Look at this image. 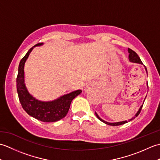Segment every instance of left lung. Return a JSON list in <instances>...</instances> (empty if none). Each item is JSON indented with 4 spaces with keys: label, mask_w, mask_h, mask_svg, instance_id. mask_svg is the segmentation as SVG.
<instances>
[{
    "label": "left lung",
    "mask_w": 160,
    "mask_h": 160,
    "mask_svg": "<svg viewBox=\"0 0 160 160\" xmlns=\"http://www.w3.org/2000/svg\"><path fill=\"white\" fill-rule=\"evenodd\" d=\"M128 53H129L128 58H129V60H130V62H135V63H138V64H143V63H142V60H140V57L138 56V54H137L136 53H135V52H134V51H132V49L128 48ZM145 69H146V71H147V68L145 67ZM147 86H148V83H147ZM144 100H145V99H144ZM142 107H143V104H142V106L140 107V108H139L138 111L137 112V113L135 114V116H134L133 118H132L131 119H130V120H128V122L133 120L134 118H135V117H137L138 115L140 113V111H141V110H142ZM96 115L97 118H98V119H99V120H100V121L104 122V123H105V124H108V125H111V126H119V125L124 124L127 123V121H122V122H114V123H111V122H106V121H104V120H102V119H101L99 116H98V115L96 113Z\"/></svg>",
    "instance_id": "1"
}]
</instances>
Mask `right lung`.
<instances>
[{
    "label": "right lung",
    "mask_w": 160,
    "mask_h": 160,
    "mask_svg": "<svg viewBox=\"0 0 160 160\" xmlns=\"http://www.w3.org/2000/svg\"><path fill=\"white\" fill-rule=\"evenodd\" d=\"M42 45L43 43H38L32 47L20 60L16 78V88L20 102L27 113L32 117L42 122H53L58 121L66 116L70 108L71 101L82 93V91H72L55 100L49 102L38 100L28 92L24 79V66L33 47Z\"/></svg>",
    "instance_id": "add662e5"
}]
</instances>
